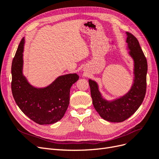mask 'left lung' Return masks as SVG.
Masks as SVG:
<instances>
[{
    "label": "left lung",
    "instance_id": "left-lung-1",
    "mask_svg": "<svg viewBox=\"0 0 159 159\" xmlns=\"http://www.w3.org/2000/svg\"><path fill=\"white\" fill-rule=\"evenodd\" d=\"M129 55L134 61V80L131 88L122 97L112 101L104 99L95 81L89 80L94 108L101 117L109 122L124 121L135 113L145 98L147 89V61L137 38L126 32Z\"/></svg>",
    "mask_w": 159,
    "mask_h": 159
}]
</instances>
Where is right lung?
<instances>
[{"mask_svg": "<svg viewBox=\"0 0 159 159\" xmlns=\"http://www.w3.org/2000/svg\"><path fill=\"white\" fill-rule=\"evenodd\" d=\"M25 38L19 44L11 68L13 98L22 111L39 125L56 123L64 117L70 103L71 85L79 79L76 74L59 76L48 86L36 88L22 74Z\"/></svg>", "mask_w": 159, "mask_h": 159, "instance_id": "1", "label": "right lung"}]
</instances>
